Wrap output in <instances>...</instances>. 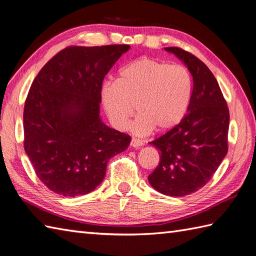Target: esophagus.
<instances>
[{
  "label": "esophagus",
  "mask_w": 256,
  "mask_h": 256,
  "mask_svg": "<svg viewBox=\"0 0 256 256\" xmlns=\"http://www.w3.org/2000/svg\"><path fill=\"white\" fill-rule=\"evenodd\" d=\"M144 143H143V140H138V138H132L131 140V146L132 148H140V146H142Z\"/></svg>",
  "instance_id": "1"
}]
</instances>
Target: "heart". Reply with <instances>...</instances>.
Wrapping results in <instances>:
<instances>
[{"label":"heart","instance_id":"obj_1","mask_svg":"<svg viewBox=\"0 0 256 256\" xmlns=\"http://www.w3.org/2000/svg\"><path fill=\"white\" fill-rule=\"evenodd\" d=\"M192 94V78L187 68L148 57L128 64L120 70L118 80L106 81L101 89L103 106L118 130L126 128L136 108L131 131L138 136L154 128L164 132L176 126L188 110Z\"/></svg>","mask_w":256,"mask_h":256}]
</instances>
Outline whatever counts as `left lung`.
<instances>
[{
    "instance_id": "8db88e82",
    "label": "left lung",
    "mask_w": 256,
    "mask_h": 256,
    "mask_svg": "<svg viewBox=\"0 0 256 256\" xmlns=\"http://www.w3.org/2000/svg\"><path fill=\"white\" fill-rule=\"evenodd\" d=\"M165 50L187 66L192 94L182 121L150 143L160 160L148 182L160 194L182 197L202 188L224 158L230 114L218 81L200 59L179 47Z\"/></svg>"
}]
</instances>
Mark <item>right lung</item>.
<instances>
[{"label":"right lung","instance_id":"obj_1","mask_svg":"<svg viewBox=\"0 0 256 256\" xmlns=\"http://www.w3.org/2000/svg\"><path fill=\"white\" fill-rule=\"evenodd\" d=\"M128 45L69 46L40 69L27 94L24 148L36 176L64 197L94 190L131 136L100 118L103 79Z\"/></svg>","mask_w":256,"mask_h":256}]
</instances>
